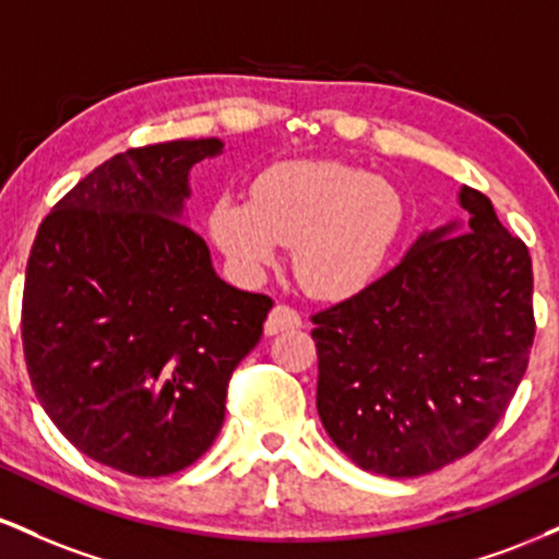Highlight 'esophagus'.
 <instances>
[{"label": "esophagus", "instance_id": "34e87169", "mask_svg": "<svg viewBox=\"0 0 559 559\" xmlns=\"http://www.w3.org/2000/svg\"><path fill=\"white\" fill-rule=\"evenodd\" d=\"M299 325H301V316L297 310H292L288 305H275L271 316L265 320V333L267 336H278V333L299 329Z\"/></svg>", "mask_w": 559, "mask_h": 559}]
</instances>
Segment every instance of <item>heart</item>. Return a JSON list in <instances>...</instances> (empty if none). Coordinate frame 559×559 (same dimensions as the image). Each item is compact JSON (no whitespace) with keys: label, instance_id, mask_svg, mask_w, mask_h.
Segmentation results:
<instances>
[{"label":"heart","instance_id":"1","mask_svg":"<svg viewBox=\"0 0 559 559\" xmlns=\"http://www.w3.org/2000/svg\"><path fill=\"white\" fill-rule=\"evenodd\" d=\"M402 221V194L383 178L333 159H286L254 178L249 204L217 199L207 226L241 273L267 271L281 243L307 292L342 299L376 278Z\"/></svg>","mask_w":559,"mask_h":559}]
</instances>
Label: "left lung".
<instances>
[{"instance_id":"1","label":"left lung","mask_w":559,"mask_h":559,"mask_svg":"<svg viewBox=\"0 0 559 559\" xmlns=\"http://www.w3.org/2000/svg\"><path fill=\"white\" fill-rule=\"evenodd\" d=\"M423 230L400 265L312 316L318 415L352 463L389 478L439 471L502 420L534 344V271L489 197Z\"/></svg>"}]
</instances>
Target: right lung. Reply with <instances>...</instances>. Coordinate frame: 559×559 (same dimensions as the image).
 I'll return each mask as SVG.
<instances>
[{"instance_id": "obj_1", "label": "right lung", "mask_w": 559, "mask_h": 559, "mask_svg": "<svg viewBox=\"0 0 559 559\" xmlns=\"http://www.w3.org/2000/svg\"><path fill=\"white\" fill-rule=\"evenodd\" d=\"M221 139L115 155L38 226L23 288L31 383L66 439L139 478L183 471L213 447L230 373L273 299L217 278L183 223L189 173Z\"/></svg>"}]
</instances>
